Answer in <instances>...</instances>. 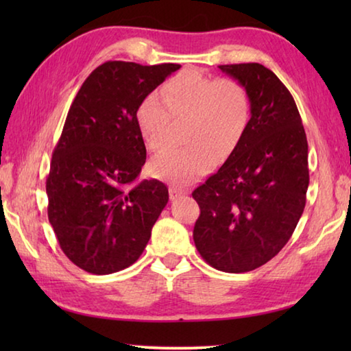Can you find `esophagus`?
<instances>
[{
    "mask_svg": "<svg viewBox=\"0 0 351 351\" xmlns=\"http://www.w3.org/2000/svg\"><path fill=\"white\" fill-rule=\"evenodd\" d=\"M169 192H170V198L171 199L180 198V197H182V195H184V190H181L180 187H176V186H170Z\"/></svg>",
    "mask_w": 351,
    "mask_h": 351,
    "instance_id": "34e87169",
    "label": "esophagus"
}]
</instances>
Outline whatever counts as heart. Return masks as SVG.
Listing matches in <instances>:
<instances>
[{
	"mask_svg": "<svg viewBox=\"0 0 351 351\" xmlns=\"http://www.w3.org/2000/svg\"><path fill=\"white\" fill-rule=\"evenodd\" d=\"M159 97L150 94L136 110V123L150 150L159 152L171 142L175 121H189L190 145L159 154L152 161L154 176L190 184L204 176L215 161L224 162L251 121V100L243 85L229 77H210L186 69L165 82Z\"/></svg>",
	"mask_w": 351,
	"mask_h": 351,
	"instance_id": "heart-1",
	"label": "heart"
}]
</instances>
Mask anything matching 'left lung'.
<instances>
[{"instance_id":"left-lung-1","label":"left lung","mask_w":351,"mask_h":351,"mask_svg":"<svg viewBox=\"0 0 351 351\" xmlns=\"http://www.w3.org/2000/svg\"><path fill=\"white\" fill-rule=\"evenodd\" d=\"M245 86L251 121L217 173L193 190L199 217L193 241L224 272L260 268L282 251L306 203L308 142L293 96L260 63L219 64Z\"/></svg>"}]
</instances>
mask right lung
<instances>
[{"mask_svg":"<svg viewBox=\"0 0 351 351\" xmlns=\"http://www.w3.org/2000/svg\"><path fill=\"white\" fill-rule=\"evenodd\" d=\"M180 68L105 62L71 105L46 180L47 218L83 271L104 276L133 265L167 204L164 182H136L147 158L136 110Z\"/></svg>","mask_w":351,"mask_h":351,"instance_id":"right-lung-1","label":"right lung"}]
</instances>
